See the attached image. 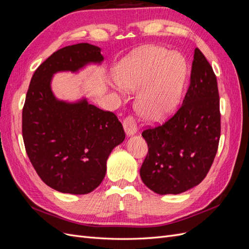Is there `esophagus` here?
I'll list each match as a JSON object with an SVG mask.
<instances>
[{
	"mask_svg": "<svg viewBox=\"0 0 249 249\" xmlns=\"http://www.w3.org/2000/svg\"><path fill=\"white\" fill-rule=\"evenodd\" d=\"M124 129L127 136H131V135H134L137 132V124H136V120H135L133 116L129 115L124 118Z\"/></svg>",
	"mask_w": 249,
	"mask_h": 249,
	"instance_id": "34e87169",
	"label": "esophagus"
}]
</instances>
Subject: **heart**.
<instances>
[{"label":"heart","instance_id":"heart-1","mask_svg":"<svg viewBox=\"0 0 249 249\" xmlns=\"http://www.w3.org/2000/svg\"><path fill=\"white\" fill-rule=\"evenodd\" d=\"M185 73L184 61L162 47L133 52L118 67L117 84L127 90L140 89L136 108L146 120L164 119L178 102Z\"/></svg>","mask_w":249,"mask_h":249}]
</instances>
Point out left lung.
<instances>
[{
  "label": "left lung",
  "mask_w": 249,
  "mask_h": 249,
  "mask_svg": "<svg viewBox=\"0 0 249 249\" xmlns=\"http://www.w3.org/2000/svg\"><path fill=\"white\" fill-rule=\"evenodd\" d=\"M219 101L214 71L196 48L182 106L163 124L142 132L148 153L140 177L150 190L178 194L207 177L220 139Z\"/></svg>",
  "instance_id": "left-lung-1"
}]
</instances>
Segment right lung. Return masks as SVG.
<instances>
[{"instance_id": "1", "label": "right lung", "mask_w": 249, "mask_h": 249, "mask_svg": "<svg viewBox=\"0 0 249 249\" xmlns=\"http://www.w3.org/2000/svg\"><path fill=\"white\" fill-rule=\"evenodd\" d=\"M104 57L99 47L78 43L56 51L35 71L22 108V139L37 175L59 192L87 194L106 175L112 149L125 137L113 112L86 100L67 104L51 89L57 71H77Z\"/></svg>"}]
</instances>
